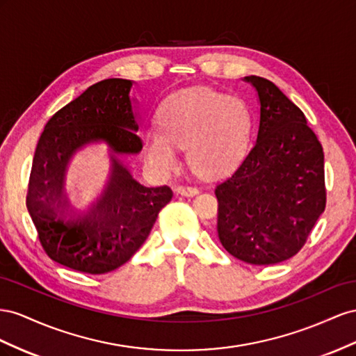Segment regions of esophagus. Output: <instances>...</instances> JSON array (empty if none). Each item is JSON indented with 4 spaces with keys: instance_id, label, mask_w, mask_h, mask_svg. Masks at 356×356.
Instances as JSON below:
<instances>
[{
    "instance_id": "esophagus-1",
    "label": "esophagus",
    "mask_w": 356,
    "mask_h": 356,
    "mask_svg": "<svg viewBox=\"0 0 356 356\" xmlns=\"http://www.w3.org/2000/svg\"><path fill=\"white\" fill-rule=\"evenodd\" d=\"M176 192L180 195H185V197H194L197 194H200V191L194 186H188V185H179L176 186Z\"/></svg>"
}]
</instances>
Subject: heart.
<instances>
[{
  "label": "heart",
  "instance_id": "b5f03b06",
  "mask_svg": "<svg viewBox=\"0 0 356 356\" xmlns=\"http://www.w3.org/2000/svg\"><path fill=\"white\" fill-rule=\"evenodd\" d=\"M253 131L246 101L211 88L194 86L171 94L158 111V125L143 128L146 156L158 168L176 164L179 146L186 145L189 165L215 179L234 171L245 158Z\"/></svg>",
  "mask_w": 356,
  "mask_h": 356
}]
</instances>
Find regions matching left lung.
<instances>
[{
  "mask_svg": "<svg viewBox=\"0 0 356 356\" xmlns=\"http://www.w3.org/2000/svg\"><path fill=\"white\" fill-rule=\"evenodd\" d=\"M259 98L257 143L216 185L218 236L228 253L271 266L301 250L327 204L323 150L306 116L270 80L248 76Z\"/></svg>",
  "mask_w": 356,
  "mask_h": 356,
  "instance_id": "1",
  "label": "left lung"
}]
</instances>
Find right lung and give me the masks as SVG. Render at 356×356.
I'll use <instances>...</instances> for the list:
<instances>
[{"label": "right lung", "instance_id": "obj_1", "mask_svg": "<svg viewBox=\"0 0 356 356\" xmlns=\"http://www.w3.org/2000/svg\"><path fill=\"white\" fill-rule=\"evenodd\" d=\"M131 80L106 79L47 120L29 175L26 209L50 259L71 270L104 274L124 266L146 241L161 209L172 198L168 186L147 188L116 155L143 147L131 106ZM104 140L114 170L94 209L76 213L62 197L65 167L77 149Z\"/></svg>", "mask_w": 356, "mask_h": 356}]
</instances>
